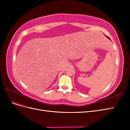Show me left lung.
Listing matches in <instances>:
<instances>
[{"label": "left lung", "instance_id": "left-lung-1", "mask_svg": "<svg viewBox=\"0 0 130 130\" xmlns=\"http://www.w3.org/2000/svg\"><path fill=\"white\" fill-rule=\"evenodd\" d=\"M106 37H107V38H108V39H109V40H110V38H109V37H108V36H106Z\"/></svg>", "mask_w": 130, "mask_h": 130}]
</instances>
